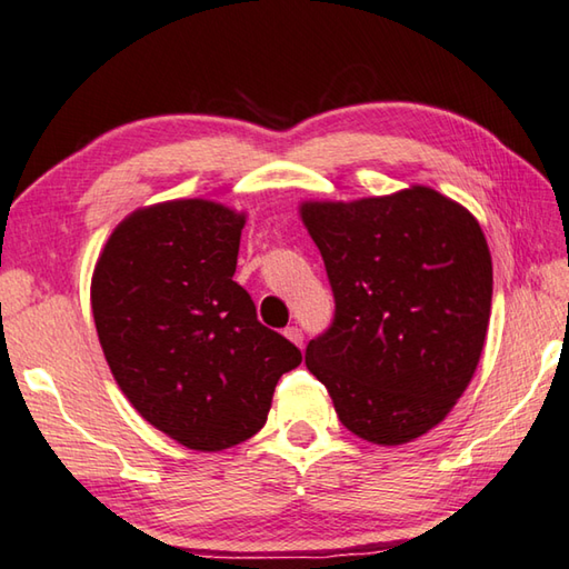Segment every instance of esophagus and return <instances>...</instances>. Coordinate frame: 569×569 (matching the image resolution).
<instances>
[{
  "instance_id": "1",
  "label": "esophagus",
  "mask_w": 569,
  "mask_h": 569,
  "mask_svg": "<svg viewBox=\"0 0 569 569\" xmlns=\"http://www.w3.org/2000/svg\"><path fill=\"white\" fill-rule=\"evenodd\" d=\"M283 336L291 340V343H296V346H303V333H301V328H296V326H291V328H286L283 330Z\"/></svg>"
}]
</instances>
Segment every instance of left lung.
Listing matches in <instances>:
<instances>
[{"label":"left lung","mask_w":569,"mask_h":569,"mask_svg":"<svg viewBox=\"0 0 569 569\" xmlns=\"http://www.w3.org/2000/svg\"><path fill=\"white\" fill-rule=\"evenodd\" d=\"M323 256L336 320L306 348L343 426L406 446L448 418L480 363L492 258L475 216L430 186L298 203Z\"/></svg>","instance_id":"1"}]
</instances>
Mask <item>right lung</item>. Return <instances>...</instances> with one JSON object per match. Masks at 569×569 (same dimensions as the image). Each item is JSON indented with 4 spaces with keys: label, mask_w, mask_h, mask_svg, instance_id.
<instances>
[{
    "label": "right lung",
    "mask_w": 569,
    "mask_h": 569,
    "mask_svg": "<svg viewBox=\"0 0 569 569\" xmlns=\"http://www.w3.org/2000/svg\"><path fill=\"white\" fill-rule=\"evenodd\" d=\"M246 211L173 199L131 211L91 273V313L109 370L139 416L199 452L266 426L278 378L301 350L258 323L233 281Z\"/></svg>",
    "instance_id": "obj_1"
}]
</instances>
